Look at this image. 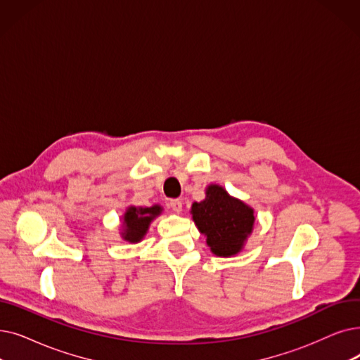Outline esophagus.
<instances>
[{
    "label": "esophagus",
    "instance_id": "esophagus-1",
    "mask_svg": "<svg viewBox=\"0 0 360 360\" xmlns=\"http://www.w3.org/2000/svg\"><path fill=\"white\" fill-rule=\"evenodd\" d=\"M169 206L175 213H179L182 210V201L179 198H174V200L169 201Z\"/></svg>",
    "mask_w": 360,
    "mask_h": 360
}]
</instances>
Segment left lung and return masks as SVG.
I'll return each instance as SVG.
<instances>
[{
    "label": "left lung",
    "instance_id": "left-lung-1",
    "mask_svg": "<svg viewBox=\"0 0 360 360\" xmlns=\"http://www.w3.org/2000/svg\"><path fill=\"white\" fill-rule=\"evenodd\" d=\"M193 219L216 256L237 255L255 224L253 209L228 195L219 185H210L206 198L194 202Z\"/></svg>",
    "mask_w": 360,
    "mask_h": 360
}]
</instances>
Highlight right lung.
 <instances>
[{
  "mask_svg": "<svg viewBox=\"0 0 360 360\" xmlns=\"http://www.w3.org/2000/svg\"><path fill=\"white\" fill-rule=\"evenodd\" d=\"M162 207L160 206H153V207H129L124 213V232L122 233L123 238L131 243H138L141 241L143 237L146 236V232L148 229L150 222L153 219L160 214Z\"/></svg>",
  "mask_w": 360,
  "mask_h": 360,
  "instance_id": "add662e5",
  "label": "right lung"
}]
</instances>
